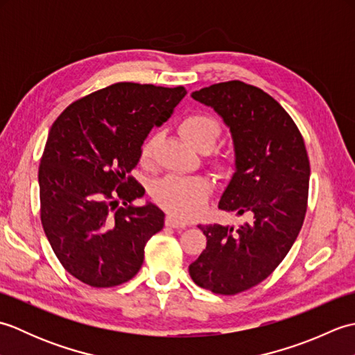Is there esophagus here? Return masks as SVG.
I'll return each instance as SVG.
<instances>
[{"instance_id":"esophagus-1","label":"esophagus","mask_w":355,"mask_h":355,"mask_svg":"<svg viewBox=\"0 0 355 355\" xmlns=\"http://www.w3.org/2000/svg\"><path fill=\"white\" fill-rule=\"evenodd\" d=\"M164 224L168 225V227H172V229H184L186 227V223H182V221H178L175 216H172V215H168L166 216V220H164Z\"/></svg>"}]
</instances>
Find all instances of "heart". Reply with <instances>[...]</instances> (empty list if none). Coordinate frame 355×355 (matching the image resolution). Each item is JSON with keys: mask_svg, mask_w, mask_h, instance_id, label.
I'll return each instance as SVG.
<instances>
[{"mask_svg": "<svg viewBox=\"0 0 355 355\" xmlns=\"http://www.w3.org/2000/svg\"><path fill=\"white\" fill-rule=\"evenodd\" d=\"M178 131L183 139L200 150H209L215 146L223 132L221 123L212 114L205 111H192L178 122ZM157 145V132H149L140 148V158L148 163ZM214 168L225 173L232 169L229 154H216L210 158ZM153 198L158 206L178 220H192L202 214L212 195V183L207 178L193 177H166L153 186Z\"/></svg>", "mask_w": 355, "mask_h": 355, "instance_id": "obj_1", "label": "heart"}]
</instances>
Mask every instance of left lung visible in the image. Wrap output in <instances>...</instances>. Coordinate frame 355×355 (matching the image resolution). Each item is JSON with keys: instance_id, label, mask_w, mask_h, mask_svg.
Returning <instances> with one entry per match:
<instances>
[{"instance_id": "obj_1", "label": "left lung", "mask_w": 355, "mask_h": 355, "mask_svg": "<svg viewBox=\"0 0 355 355\" xmlns=\"http://www.w3.org/2000/svg\"><path fill=\"white\" fill-rule=\"evenodd\" d=\"M192 97L224 119L235 141L236 172L218 207L250 223L200 225L207 245L189 275L201 288L233 296L267 279L290 252L306 214L310 160L297 125L261 88L229 80Z\"/></svg>"}]
</instances>
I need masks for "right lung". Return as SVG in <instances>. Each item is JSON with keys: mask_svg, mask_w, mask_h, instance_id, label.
Listing matches in <instances>:
<instances>
[{"mask_svg": "<svg viewBox=\"0 0 355 355\" xmlns=\"http://www.w3.org/2000/svg\"><path fill=\"white\" fill-rule=\"evenodd\" d=\"M184 96V87L117 82L74 101L53 123L37 172L41 223L59 262L80 282L108 288L141 268L164 214L150 202L132 205L145 187L131 171L149 131Z\"/></svg>", "mask_w": 355, "mask_h": 355, "instance_id": "add662e5", "label": "right lung"}]
</instances>
